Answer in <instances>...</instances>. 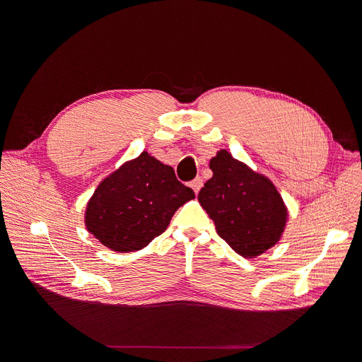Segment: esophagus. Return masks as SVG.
Instances as JSON below:
<instances>
[{
	"mask_svg": "<svg viewBox=\"0 0 362 362\" xmlns=\"http://www.w3.org/2000/svg\"><path fill=\"white\" fill-rule=\"evenodd\" d=\"M202 185H204V182H202V179H201V177H197L194 182H191V187L194 189V192H195V194H198V192L201 191Z\"/></svg>",
	"mask_w": 362,
	"mask_h": 362,
	"instance_id": "34e87169",
	"label": "esophagus"
}]
</instances>
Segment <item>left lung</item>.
I'll use <instances>...</instances> for the list:
<instances>
[{
	"label": "left lung",
	"mask_w": 362,
	"mask_h": 362,
	"mask_svg": "<svg viewBox=\"0 0 362 362\" xmlns=\"http://www.w3.org/2000/svg\"><path fill=\"white\" fill-rule=\"evenodd\" d=\"M213 177L199 191L198 201L214 221L220 238L245 258H255L281 239L289 220L276 185L227 149L210 160Z\"/></svg>",
	"instance_id": "1"
}]
</instances>
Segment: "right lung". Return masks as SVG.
Segmentation results:
<instances>
[{
	"label": "right lung",
	"mask_w": 362,
	"mask_h": 362,
	"mask_svg": "<svg viewBox=\"0 0 362 362\" xmlns=\"http://www.w3.org/2000/svg\"><path fill=\"white\" fill-rule=\"evenodd\" d=\"M195 198L173 167L144 151L100 182L85 210L86 230L108 250H144L161 235L177 208Z\"/></svg>",
	"instance_id": "add662e5"
}]
</instances>
